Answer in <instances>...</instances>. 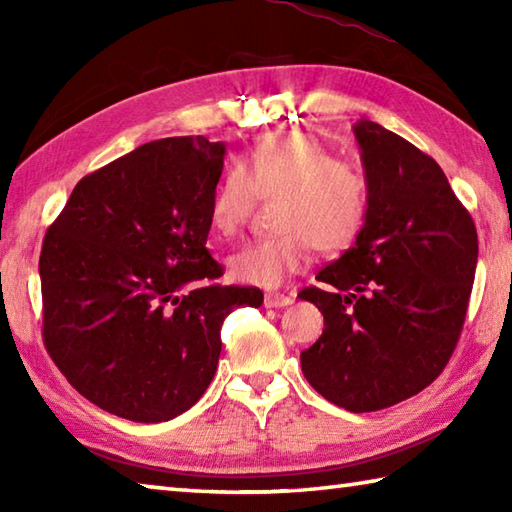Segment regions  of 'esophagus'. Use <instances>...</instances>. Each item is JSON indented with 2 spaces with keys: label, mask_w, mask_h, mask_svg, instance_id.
Segmentation results:
<instances>
[{
  "label": "esophagus",
  "mask_w": 512,
  "mask_h": 512,
  "mask_svg": "<svg viewBox=\"0 0 512 512\" xmlns=\"http://www.w3.org/2000/svg\"><path fill=\"white\" fill-rule=\"evenodd\" d=\"M291 302H293V298L284 296V293H266V296H264V307L266 309H280V307L291 305Z\"/></svg>",
  "instance_id": "1"
}]
</instances>
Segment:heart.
Segmentation results:
<instances>
[{"label": "heart", "instance_id": "b5f03b06", "mask_svg": "<svg viewBox=\"0 0 512 512\" xmlns=\"http://www.w3.org/2000/svg\"><path fill=\"white\" fill-rule=\"evenodd\" d=\"M257 198H280L275 230L282 235L244 244L230 255L228 271L237 282L275 289L305 271L314 246L341 253L354 244L368 219L370 187L366 173L314 135L291 131L264 135L223 173L207 205L214 235L237 237Z\"/></svg>", "mask_w": 512, "mask_h": 512}]
</instances>
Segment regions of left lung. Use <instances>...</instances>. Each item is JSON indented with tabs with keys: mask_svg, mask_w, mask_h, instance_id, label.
Listing matches in <instances>:
<instances>
[{
	"mask_svg": "<svg viewBox=\"0 0 512 512\" xmlns=\"http://www.w3.org/2000/svg\"><path fill=\"white\" fill-rule=\"evenodd\" d=\"M370 187L354 246L298 298L325 318L300 354L316 391L352 413L427 388L447 366L470 302L479 237L438 162L375 121L354 124Z\"/></svg>",
	"mask_w": 512,
	"mask_h": 512,
	"instance_id": "left-lung-1",
	"label": "left lung"
}]
</instances>
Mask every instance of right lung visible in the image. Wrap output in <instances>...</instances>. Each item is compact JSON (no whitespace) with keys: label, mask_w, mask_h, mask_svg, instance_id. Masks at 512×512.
Returning <instances> with one entry per match:
<instances>
[{"label":"right lung","mask_w":512,"mask_h":512,"mask_svg":"<svg viewBox=\"0 0 512 512\" xmlns=\"http://www.w3.org/2000/svg\"><path fill=\"white\" fill-rule=\"evenodd\" d=\"M223 142L164 137L79 180L40 253L42 339L85 400L133 422H167L201 400L221 325L259 307L221 287L205 248Z\"/></svg>","instance_id":"obj_1"}]
</instances>
